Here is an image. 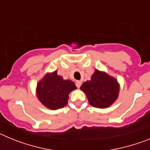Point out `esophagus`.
I'll list each match as a JSON object with an SVG mask.
<instances>
[{
	"label": "esophagus",
	"mask_w": 150,
	"mask_h": 150,
	"mask_svg": "<svg viewBox=\"0 0 150 150\" xmlns=\"http://www.w3.org/2000/svg\"><path fill=\"white\" fill-rule=\"evenodd\" d=\"M81 85H82V82L81 81H79V80H77V81L76 82V86L77 88H79V87L81 86Z\"/></svg>",
	"instance_id": "obj_1"
}]
</instances>
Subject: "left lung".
Segmentation results:
<instances>
[{
	"label": "left lung",
	"mask_w": 150,
	"mask_h": 150,
	"mask_svg": "<svg viewBox=\"0 0 150 150\" xmlns=\"http://www.w3.org/2000/svg\"><path fill=\"white\" fill-rule=\"evenodd\" d=\"M80 89L86 94L88 102L92 107L106 108L112 105L117 99L120 84L114 77L95 70L91 80L83 83Z\"/></svg>",
	"instance_id": "left-lung-1"
}]
</instances>
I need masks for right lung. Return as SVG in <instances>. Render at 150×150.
Instances as JSON below:
<instances>
[{"label":"right lung","instance_id":"right-lung-1","mask_svg":"<svg viewBox=\"0 0 150 150\" xmlns=\"http://www.w3.org/2000/svg\"><path fill=\"white\" fill-rule=\"evenodd\" d=\"M76 88L74 82L64 79L55 71L46 74L38 83L37 96L46 107L50 110H58L67 105L69 94Z\"/></svg>","mask_w":150,"mask_h":150}]
</instances>
